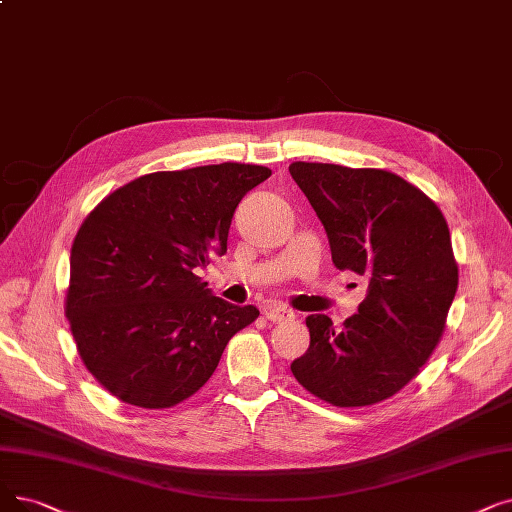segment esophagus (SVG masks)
<instances>
[{
	"label": "esophagus",
	"mask_w": 512,
	"mask_h": 512,
	"mask_svg": "<svg viewBox=\"0 0 512 512\" xmlns=\"http://www.w3.org/2000/svg\"><path fill=\"white\" fill-rule=\"evenodd\" d=\"M263 314H265V318L268 320H272V322H284V320H293L295 318V314L288 307H284V305H280V303H268L263 307Z\"/></svg>",
	"instance_id": "esophagus-1"
}]
</instances>
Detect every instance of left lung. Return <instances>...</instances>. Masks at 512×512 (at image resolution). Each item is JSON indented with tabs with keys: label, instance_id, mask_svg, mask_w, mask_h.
<instances>
[{
	"label": "left lung",
	"instance_id": "left-lung-1",
	"mask_svg": "<svg viewBox=\"0 0 512 512\" xmlns=\"http://www.w3.org/2000/svg\"><path fill=\"white\" fill-rule=\"evenodd\" d=\"M293 180L328 236L332 263L368 278V293L341 328L307 316V351L295 379L339 408L379 404L429 360L458 288L446 219L402 177L383 169L293 163Z\"/></svg>",
	"mask_w": 512,
	"mask_h": 512
}]
</instances>
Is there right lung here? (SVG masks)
<instances>
[{
	"mask_svg": "<svg viewBox=\"0 0 512 512\" xmlns=\"http://www.w3.org/2000/svg\"><path fill=\"white\" fill-rule=\"evenodd\" d=\"M272 171L221 163L138 177L87 215L71 249L66 318L83 364L121 402L171 408L201 389L259 309L196 276L226 255L242 196Z\"/></svg>",
	"mask_w": 512,
	"mask_h": 512,
	"instance_id": "1",
	"label": "right lung"
}]
</instances>
